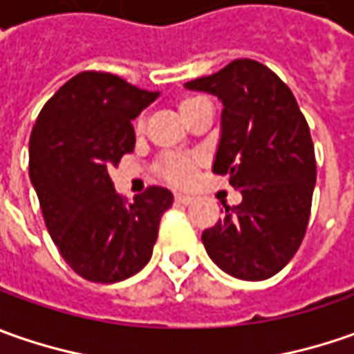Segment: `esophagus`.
<instances>
[{
    "label": "esophagus",
    "mask_w": 354,
    "mask_h": 354,
    "mask_svg": "<svg viewBox=\"0 0 354 354\" xmlns=\"http://www.w3.org/2000/svg\"><path fill=\"white\" fill-rule=\"evenodd\" d=\"M175 203H177V205H191V203H193V197H191V195H183V193H177V195H175Z\"/></svg>",
    "instance_id": "esophagus-1"
}]
</instances>
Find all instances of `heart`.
Returning a JSON list of instances; mask_svg holds the SVG:
<instances>
[{
	"instance_id": "b5f03b06",
	"label": "heart",
	"mask_w": 354,
	"mask_h": 354,
	"mask_svg": "<svg viewBox=\"0 0 354 354\" xmlns=\"http://www.w3.org/2000/svg\"><path fill=\"white\" fill-rule=\"evenodd\" d=\"M198 102H203V100H201V98H185V100H181V104H179L181 116H183L189 108H193V106ZM197 165L198 161L195 157L169 156L161 161V175H163L169 183L183 187V185H189L193 181L195 171H197Z\"/></svg>"
}]
</instances>
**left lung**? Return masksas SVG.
<instances>
[{
  "label": "left lung",
  "mask_w": 354,
  "mask_h": 354,
  "mask_svg": "<svg viewBox=\"0 0 354 354\" xmlns=\"http://www.w3.org/2000/svg\"><path fill=\"white\" fill-rule=\"evenodd\" d=\"M187 90L223 104L212 173L228 175L242 203L203 232L214 264L246 281L272 278L306 236L315 189V153L309 126L278 75L262 62L238 59Z\"/></svg>",
  "instance_id": "1"
}]
</instances>
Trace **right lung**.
Wrapping results in <instances>:
<instances>
[{"instance_id": "obj_1", "label": "right lung", "mask_w": 354, "mask_h": 354, "mask_svg": "<svg viewBox=\"0 0 354 354\" xmlns=\"http://www.w3.org/2000/svg\"><path fill=\"white\" fill-rule=\"evenodd\" d=\"M159 92L120 76L80 73L45 104L29 140V177L53 242L78 276L114 283L151 258L161 214L173 205L165 187L129 203L114 189L110 167L131 153V120Z\"/></svg>"}]
</instances>
